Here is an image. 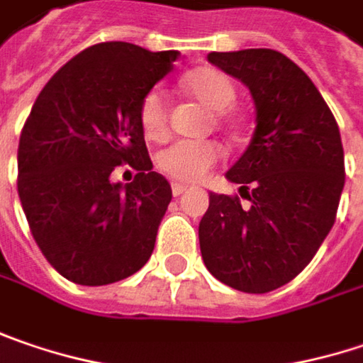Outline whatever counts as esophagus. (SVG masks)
Segmentation results:
<instances>
[{"label":"esophagus","instance_id":"obj_1","mask_svg":"<svg viewBox=\"0 0 363 363\" xmlns=\"http://www.w3.org/2000/svg\"><path fill=\"white\" fill-rule=\"evenodd\" d=\"M184 191H186L184 184H181V182H172V195H174V197H181Z\"/></svg>","mask_w":363,"mask_h":363}]
</instances>
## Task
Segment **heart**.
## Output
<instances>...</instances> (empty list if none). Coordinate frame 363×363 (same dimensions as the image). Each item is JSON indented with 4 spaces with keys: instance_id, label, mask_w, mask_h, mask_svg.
<instances>
[{
    "instance_id": "1",
    "label": "heart",
    "mask_w": 363,
    "mask_h": 363,
    "mask_svg": "<svg viewBox=\"0 0 363 363\" xmlns=\"http://www.w3.org/2000/svg\"><path fill=\"white\" fill-rule=\"evenodd\" d=\"M182 86L199 98L205 106L216 111V118L220 123L230 125L232 115L228 106L236 98L234 82L222 72L211 67L193 69L182 77ZM139 123L145 138L158 139L166 138L168 133V100L160 88L147 90L139 102ZM224 152L216 141H193V139H179L164 147L156 166L166 177L181 182H197L207 177V172L222 160Z\"/></svg>"
}]
</instances>
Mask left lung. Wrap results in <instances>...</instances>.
<instances>
[{"instance_id":"1","label":"left lung","mask_w":363,"mask_h":363,"mask_svg":"<svg viewBox=\"0 0 363 363\" xmlns=\"http://www.w3.org/2000/svg\"><path fill=\"white\" fill-rule=\"evenodd\" d=\"M248 86L257 129L228 172L238 195L209 193L201 257L222 284L246 294L286 286L312 261L337 218L345 184L337 121L308 75L273 49L209 53Z\"/></svg>"}]
</instances>
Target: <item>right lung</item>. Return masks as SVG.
Returning <instances> with one entry per match:
<instances>
[{
    "label": "right lung",
    "instance_id": "right-lung-1",
    "mask_svg": "<svg viewBox=\"0 0 363 363\" xmlns=\"http://www.w3.org/2000/svg\"><path fill=\"white\" fill-rule=\"evenodd\" d=\"M177 59L92 45L47 82L22 127L20 203L40 252L74 284H115L152 257L172 189L152 170L139 102ZM123 163L138 172L127 185L110 181Z\"/></svg>",
    "mask_w": 363,
    "mask_h": 363
}]
</instances>
